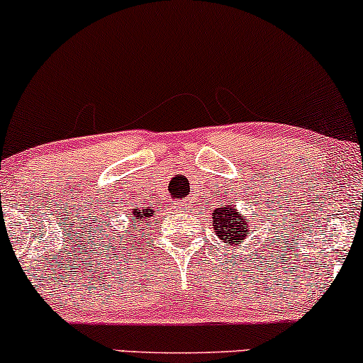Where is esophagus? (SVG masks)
I'll return each instance as SVG.
<instances>
[{"mask_svg":"<svg viewBox=\"0 0 363 363\" xmlns=\"http://www.w3.org/2000/svg\"><path fill=\"white\" fill-rule=\"evenodd\" d=\"M173 209H178V211H183V209H185V206H183V203H174V206H173Z\"/></svg>","mask_w":363,"mask_h":363,"instance_id":"obj_1","label":"esophagus"}]
</instances>
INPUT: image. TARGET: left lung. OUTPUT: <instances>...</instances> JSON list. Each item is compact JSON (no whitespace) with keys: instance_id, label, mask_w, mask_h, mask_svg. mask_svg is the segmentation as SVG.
I'll return each mask as SVG.
<instances>
[{"instance_id":"left-lung-1","label":"left lung","mask_w":363,"mask_h":363,"mask_svg":"<svg viewBox=\"0 0 363 363\" xmlns=\"http://www.w3.org/2000/svg\"><path fill=\"white\" fill-rule=\"evenodd\" d=\"M213 226L218 230V236H221L226 243L236 245L242 236H247L245 221H242V216L236 213L235 207H219L213 211Z\"/></svg>"}]
</instances>
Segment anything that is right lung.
I'll return each instance as SVG.
<instances>
[{
  "label": "right lung",
  "instance_id": "add662e5",
  "mask_svg": "<svg viewBox=\"0 0 363 363\" xmlns=\"http://www.w3.org/2000/svg\"><path fill=\"white\" fill-rule=\"evenodd\" d=\"M152 213H154L152 209H144L142 213H140V211L135 209L132 213V216H133V219H137V225H140L142 221H149V218L152 216ZM135 230H137V228H135Z\"/></svg>",
  "mask_w": 363,
  "mask_h": 363
}]
</instances>
